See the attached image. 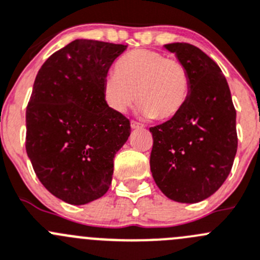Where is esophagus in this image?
Here are the masks:
<instances>
[{
  "instance_id": "1",
  "label": "esophagus",
  "mask_w": 260,
  "mask_h": 260,
  "mask_svg": "<svg viewBox=\"0 0 260 260\" xmlns=\"http://www.w3.org/2000/svg\"><path fill=\"white\" fill-rule=\"evenodd\" d=\"M131 127H132L133 129H141V128H143V124L136 122V120H132V122H131Z\"/></svg>"
}]
</instances>
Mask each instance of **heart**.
<instances>
[{"mask_svg":"<svg viewBox=\"0 0 260 260\" xmlns=\"http://www.w3.org/2000/svg\"><path fill=\"white\" fill-rule=\"evenodd\" d=\"M188 67L164 53L138 49L128 53L103 82V98L118 114L127 112L136 98L146 118L168 120L176 117L190 95Z\"/></svg>","mask_w":260,"mask_h":260,"instance_id":"b5f03b06","label":"heart"}]
</instances>
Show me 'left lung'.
I'll list each match as a JSON object with an SVG mask.
<instances>
[{
  "mask_svg": "<svg viewBox=\"0 0 260 260\" xmlns=\"http://www.w3.org/2000/svg\"><path fill=\"white\" fill-rule=\"evenodd\" d=\"M165 48L188 67L191 87L176 117L150 128L151 173L168 198L197 203L212 196L230 174L238 150L236 110L212 58L188 43Z\"/></svg>",
  "mask_w": 260,
  "mask_h": 260,
  "instance_id": "1",
  "label": "left lung"
}]
</instances>
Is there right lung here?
<instances>
[{"instance_id":"obj_1","label":"right lung","mask_w":260,"mask_h":260,"mask_svg":"<svg viewBox=\"0 0 260 260\" xmlns=\"http://www.w3.org/2000/svg\"><path fill=\"white\" fill-rule=\"evenodd\" d=\"M127 45L76 39L35 77L26 108V153L40 183L70 205L103 197L129 120L104 102L103 82Z\"/></svg>"}]
</instances>
